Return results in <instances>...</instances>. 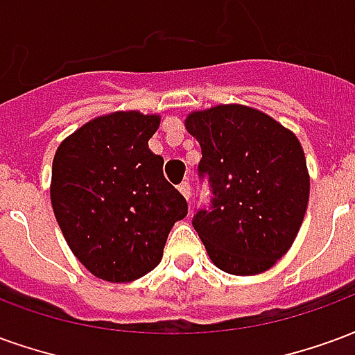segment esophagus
<instances>
[{
  "instance_id": "1",
  "label": "esophagus",
  "mask_w": 355,
  "mask_h": 355,
  "mask_svg": "<svg viewBox=\"0 0 355 355\" xmlns=\"http://www.w3.org/2000/svg\"><path fill=\"white\" fill-rule=\"evenodd\" d=\"M178 190H180V193H182V196H184L186 200L190 201V182H188V180H184V182H182V184L178 186Z\"/></svg>"
}]
</instances>
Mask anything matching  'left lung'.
Instances as JSON below:
<instances>
[{
    "label": "left lung",
    "instance_id": "left-lung-1",
    "mask_svg": "<svg viewBox=\"0 0 355 355\" xmlns=\"http://www.w3.org/2000/svg\"><path fill=\"white\" fill-rule=\"evenodd\" d=\"M201 146L200 177L211 207L193 228L216 266L234 275L266 272L297 238L310 198L304 150L295 132L243 104H218L184 119Z\"/></svg>",
    "mask_w": 355,
    "mask_h": 355
}]
</instances>
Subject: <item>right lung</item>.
Segmentation results:
<instances>
[{"label": "right lung", "mask_w": 355, "mask_h": 355, "mask_svg": "<svg viewBox=\"0 0 355 355\" xmlns=\"http://www.w3.org/2000/svg\"><path fill=\"white\" fill-rule=\"evenodd\" d=\"M162 117L137 110L94 117L58 146L51 203L66 243L104 282H135L163 257L184 196L148 148Z\"/></svg>", "instance_id": "1"}]
</instances>
